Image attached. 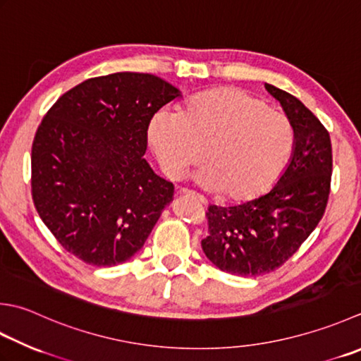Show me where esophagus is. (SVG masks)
Wrapping results in <instances>:
<instances>
[{"label": "esophagus", "mask_w": 361, "mask_h": 361, "mask_svg": "<svg viewBox=\"0 0 361 361\" xmlns=\"http://www.w3.org/2000/svg\"><path fill=\"white\" fill-rule=\"evenodd\" d=\"M178 192L181 194V195H188V197H192V199H195V200H199L202 204H207V199H204V197H202V195H199V194H195V192H192V190H189V189H185V188H180V190Z\"/></svg>", "instance_id": "34e87169"}]
</instances>
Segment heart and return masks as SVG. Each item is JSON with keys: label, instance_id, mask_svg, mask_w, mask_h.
<instances>
[{"label": "heart", "instance_id": "obj_1", "mask_svg": "<svg viewBox=\"0 0 361 361\" xmlns=\"http://www.w3.org/2000/svg\"><path fill=\"white\" fill-rule=\"evenodd\" d=\"M148 139L169 176L180 178L202 154L208 162L197 181L221 189L231 200H247L277 180L294 148L289 118L261 98L236 87L211 89L183 106L161 111L148 126Z\"/></svg>", "mask_w": 361, "mask_h": 361}]
</instances>
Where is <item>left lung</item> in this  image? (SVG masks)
I'll return each mask as SVG.
<instances>
[{
  "instance_id": "1",
  "label": "left lung",
  "mask_w": 361,
  "mask_h": 361,
  "mask_svg": "<svg viewBox=\"0 0 361 361\" xmlns=\"http://www.w3.org/2000/svg\"><path fill=\"white\" fill-rule=\"evenodd\" d=\"M266 89L283 106L294 128V152L269 192L235 207L208 208V259L233 275L272 272L291 258L319 224L330 194V134L299 98L272 84Z\"/></svg>"
}]
</instances>
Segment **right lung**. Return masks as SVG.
Wrapping results in <instances>:
<instances>
[{
  "instance_id": "right-lung-1",
  "label": "right lung",
  "mask_w": 361,
  "mask_h": 361,
  "mask_svg": "<svg viewBox=\"0 0 361 361\" xmlns=\"http://www.w3.org/2000/svg\"><path fill=\"white\" fill-rule=\"evenodd\" d=\"M176 97L158 76L120 72L78 84L42 118L31 152L34 207L84 263H125L173 200L172 183L142 157L153 116Z\"/></svg>"
}]
</instances>
